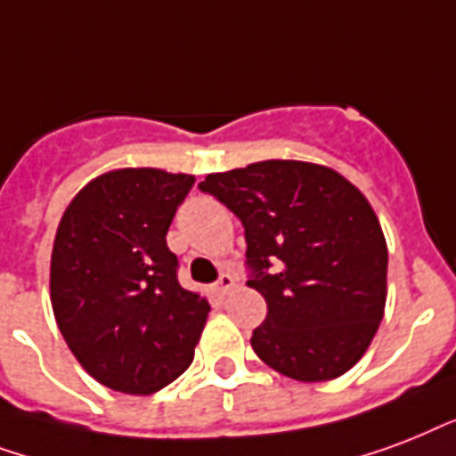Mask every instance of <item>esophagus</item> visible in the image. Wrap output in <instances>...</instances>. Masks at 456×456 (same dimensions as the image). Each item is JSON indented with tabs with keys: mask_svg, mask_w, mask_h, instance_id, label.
Segmentation results:
<instances>
[{
	"mask_svg": "<svg viewBox=\"0 0 456 456\" xmlns=\"http://www.w3.org/2000/svg\"><path fill=\"white\" fill-rule=\"evenodd\" d=\"M232 288H235V281H232L231 273H224V276H221L216 281V292H218V295H228V292H231Z\"/></svg>",
	"mask_w": 456,
	"mask_h": 456,
	"instance_id": "1",
	"label": "esophagus"
}]
</instances>
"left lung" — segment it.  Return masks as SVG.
Here are the masks:
<instances>
[{
    "mask_svg": "<svg viewBox=\"0 0 456 456\" xmlns=\"http://www.w3.org/2000/svg\"><path fill=\"white\" fill-rule=\"evenodd\" d=\"M245 225L249 288L266 299L252 349L302 383L347 373L379 330L387 297V245L376 211L333 168L268 159L200 183ZM271 263L276 272L267 273Z\"/></svg>",
    "mask_w": 456,
    "mask_h": 456,
    "instance_id": "obj_1",
    "label": "left lung"
}]
</instances>
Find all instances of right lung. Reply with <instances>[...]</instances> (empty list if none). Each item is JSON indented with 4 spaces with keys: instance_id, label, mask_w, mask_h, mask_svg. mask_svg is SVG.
<instances>
[{
    "instance_id": "add662e5",
    "label": "right lung",
    "mask_w": 456,
    "mask_h": 456,
    "mask_svg": "<svg viewBox=\"0 0 456 456\" xmlns=\"http://www.w3.org/2000/svg\"><path fill=\"white\" fill-rule=\"evenodd\" d=\"M195 175L114 168L77 192L56 228L49 297L56 326L97 383L151 395L195 359L209 299L175 278L166 232Z\"/></svg>"
}]
</instances>
